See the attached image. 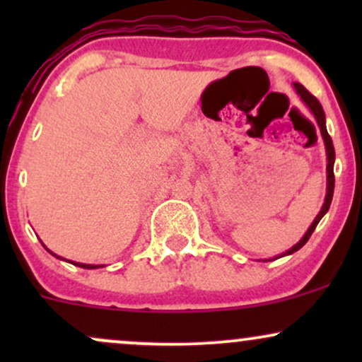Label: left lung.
<instances>
[{"label": "left lung", "instance_id": "8db88e82", "mask_svg": "<svg viewBox=\"0 0 362 362\" xmlns=\"http://www.w3.org/2000/svg\"><path fill=\"white\" fill-rule=\"evenodd\" d=\"M294 90H296V93L300 95L301 100L306 103V107L311 110V114L315 115V119H317V124L320 127V132H322V138H323V143H325V151H327V195H325V202H323L322 206V211H320L317 218H315V221L311 223V226L308 228V231H306L305 236L298 242L296 245H294L293 248H289L288 252L282 253L281 257L284 255H291V253L298 252L300 248L305 245L306 242L310 240L311 233L315 231V228H317V224L320 223V219L323 218V216L327 214L328 207H330L332 204V197H334V187H335V177H334V161H335V149H334V143H332V138L328 136L327 132V126H325V112H323L322 109V103H320L317 98L313 97V95L310 93L308 90L305 88V86L301 85V83H293ZM276 259H279V257H276Z\"/></svg>", "mask_w": 362, "mask_h": 362}]
</instances>
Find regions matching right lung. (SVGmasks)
<instances>
[{"mask_svg": "<svg viewBox=\"0 0 362 362\" xmlns=\"http://www.w3.org/2000/svg\"><path fill=\"white\" fill-rule=\"evenodd\" d=\"M44 248H45V250H47L49 253H52L51 250H49V248H47V247H45V245H44ZM52 255H54V257H57V255H56V253H52ZM57 259H62V257H57ZM62 260H66V259H62ZM68 262H71V260H68ZM73 264H74V265H78V267H83V269H98V267H105V265H91V264H80V262H73Z\"/></svg>", "mask_w": 362, "mask_h": 362, "instance_id": "right-lung-1", "label": "right lung"}]
</instances>
